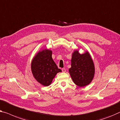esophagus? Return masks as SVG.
<instances>
[{
    "instance_id": "esophagus-1",
    "label": "esophagus",
    "mask_w": 120,
    "mask_h": 120,
    "mask_svg": "<svg viewBox=\"0 0 120 120\" xmlns=\"http://www.w3.org/2000/svg\"><path fill=\"white\" fill-rule=\"evenodd\" d=\"M62 72H66V69L65 68H64L62 69Z\"/></svg>"
}]
</instances>
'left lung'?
I'll list each match as a JSON object with an SVG mask.
<instances>
[{
	"mask_svg": "<svg viewBox=\"0 0 120 120\" xmlns=\"http://www.w3.org/2000/svg\"><path fill=\"white\" fill-rule=\"evenodd\" d=\"M69 72L73 82L79 87H84L90 83L94 78L95 68L93 60L88 52L81 54L74 52Z\"/></svg>",
	"mask_w": 120,
	"mask_h": 120,
	"instance_id": "1",
	"label": "left lung"
}]
</instances>
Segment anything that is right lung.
<instances>
[{
	"instance_id": "add662e5",
	"label": "right lung",
	"mask_w": 120,
	"mask_h": 120,
	"mask_svg": "<svg viewBox=\"0 0 120 120\" xmlns=\"http://www.w3.org/2000/svg\"><path fill=\"white\" fill-rule=\"evenodd\" d=\"M31 69L34 77L44 86H49L57 73L61 71L52 58V51L48 49L42 50L35 55Z\"/></svg>"
}]
</instances>
